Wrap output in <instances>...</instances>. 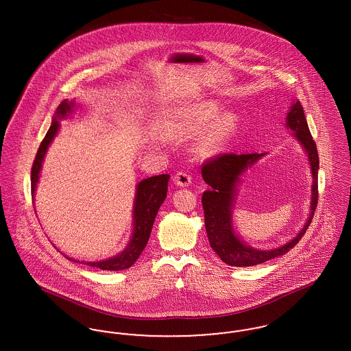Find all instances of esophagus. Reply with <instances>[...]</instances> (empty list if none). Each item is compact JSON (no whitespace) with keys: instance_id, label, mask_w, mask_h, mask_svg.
<instances>
[{"instance_id":"34e87169","label":"esophagus","mask_w":351,"mask_h":351,"mask_svg":"<svg viewBox=\"0 0 351 351\" xmlns=\"http://www.w3.org/2000/svg\"><path fill=\"white\" fill-rule=\"evenodd\" d=\"M173 182L178 186H189L192 183V178L186 172H178L173 176Z\"/></svg>"}]
</instances>
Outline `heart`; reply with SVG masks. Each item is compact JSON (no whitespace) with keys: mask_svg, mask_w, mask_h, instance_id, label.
<instances>
[{"mask_svg":"<svg viewBox=\"0 0 351 351\" xmlns=\"http://www.w3.org/2000/svg\"><path fill=\"white\" fill-rule=\"evenodd\" d=\"M219 110L221 105L217 101H200L185 109L178 118L176 132L183 138H192L208 126L196 145V152L204 158L219 154L239 129L241 122L237 113L223 112L218 115Z\"/></svg>","mask_w":351,"mask_h":351,"instance_id":"obj_1","label":"heart"}]
</instances>
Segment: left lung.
<instances>
[{
    "label": "left lung",
    "mask_w": 351,
    "mask_h": 351,
    "mask_svg": "<svg viewBox=\"0 0 351 351\" xmlns=\"http://www.w3.org/2000/svg\"><path fill=\"white\" fill-rule=\"evenodd\" d=\"M285 126L302 146L308 156V162L312 172V196L309 216L302 229L291 241L271 250L254 249L245 243L233 226V208L238 185L242 182V176L249 168L259 162L267 152L263 154H222L213 160H209L201 168L204 182L210 188L202 193V208L205 218V229L210 247L215 250L222 262L233 267H250L265 263L269 259L287 254L295 247L301 237L305 234L317 206L318 191V152L316 143L311 135L306 118L299 101H293L285 116Z\"/></svg>",
    "instance_id": "1"
}]
</instances>
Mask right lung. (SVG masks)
I'll return each instance as SVG.
<instances>
[{
	"label": "right lung",
	"mask_w": 351,
	"mask_h": 351,
	"mask_svg": "<svg viewBox=\"0 0 351 351\" xmlns=\"http://www.w3.org/2000/svg\"><path fill=\"white\" fill-rule=\"evenodd\" d=\"M73 108H75V101L73 100H64L58 106L55 116L52 118L50 129L38 149L33 168H32V196H33V199L35 196L36 185H38L39 178H40V171H42V165H43L46 152L49 150L52 141L55 139L56 134L62 126L60 119H64L69 114H72ZM168 180H169V175L165 173V175H158V176H151L147 179H143L142 182L136 184L133 205V232H132L130 241L126 245V247L121 252H118L117 255H113L112 258L102 259L97 262H85V261L80 262L73 258H69L67 255H64V256L72 262L83 263L86 266L106 269V271H121V269L132 267L149 242L151 229H152L154 221L156 217V213H158L160 205L167 197Z\"/></svg>",
	"instance_id": "obj_1"
}]
</instances>
